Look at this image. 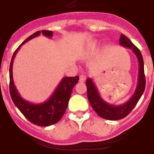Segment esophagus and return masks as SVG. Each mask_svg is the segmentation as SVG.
<instances>
[{"instance_id":"1","label":"esophagus","mask_w":154,"mask_h":154,"mask_svg":"<svg viewBox=\"0 0 154 154\" xmlns=\"http://www.w3.org/2000/svg\"><path fill=\"white\" fill-rule=\"evenodd\" d=\"M86 77L84 75V74H81V75L80 76V82H85V80H86Z\"/></svg>"}]
</instances>
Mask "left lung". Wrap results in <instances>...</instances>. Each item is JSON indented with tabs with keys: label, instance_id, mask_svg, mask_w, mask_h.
<instances>
[{
	"label": "left lung",
	"instance_id": "left-lung-1",
	"mask_svg": "<svg viewBox=\"0 0 154 154\" xmlns=\"http://www.w3.org/2000/svg\"><path fill=\"white\" fill-rule=\"evenodd\" d=\"M119 44L123 47L131 49L139 61V74L138 83L136 90L132 97L123 104L114 106L105 101L99 94L97 87L91 78H87L86 85L87 87V96L91 107L94 109L100 117L107 120H119L126 117L133 109L136 103L142 97L145 88V77L144 71V61L142 55L139 48H136L133 43L126 35L122 33L119 40Z\"/></svg>",
	"mask_w": 154,
	"mask_h": 154
}]
</instances>
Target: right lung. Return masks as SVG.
<instances>
[{"label":"right lung","instance_id":"1","mask_svg":"<svg viewBox=\"0 0 154 154\" xmlns=\"http://www.w3.org/2000/svg\"><path fill=\"white\" fill-rule=\"evenodd\" d=\"M42 33L45 36L51 38L53 32L49 30L37 31L26 38L12 55L10 66V92L12 100L15 106L28 119L31 123L41 127H47L56 124L62 119L67 109L71 91L79 80L78 76L66 77L62 79L52 95L48 100L41 103H32L21 97L15 88L12 77V66L15 55L21 46L29 40L38 36Z\"/></svg>","mask_w":154,"mask_h":154}]
</instances>
